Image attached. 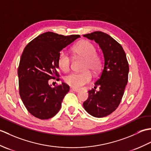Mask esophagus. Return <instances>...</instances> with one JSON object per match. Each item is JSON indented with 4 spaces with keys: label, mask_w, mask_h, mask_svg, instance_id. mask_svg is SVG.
I'll use <instances>...</instances> for the list:
<instances>
[{
    "label": "esophagus",
    "mask_w": 151,
    "mask_h": 151,
    "mask_svg": "<svg viewBox=\"0 0 151 151\" xmlns=\"http://www.w3.org/2000/svg\"><path fill=\"white\" fill-rule=\"evenodd\" d=\"M70 89H71L72 91H75V92H79L80 91V89H75V88H70Z\"/></svg>",
    "instance_id": "1"
}]
</instances>
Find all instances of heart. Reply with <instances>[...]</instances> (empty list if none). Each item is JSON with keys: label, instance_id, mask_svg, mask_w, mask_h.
Here are the masks:
<instances>
[{"label": "heart", "instance_id": "b5f03b06", "mask_svg": "<svg viewBox=\"0 0 151 151\" xmlns=\"http://www.w3.org/2000/svg\"><path fill=\"white\" fill-rule=\"evenodd\" d=\"M73 52L76 57L84 59L82 70L86 71L73 73L64 77V82L73 88H80L90 82L92 79L91 73H97L101 67V58L96 54V49L93 44L88 41H80L73 48ZM71 59L64 51H61L58 57V65L63 71H68L70 69Z\"/></svg>", "mask_w": 151, "mask_h": 151}]
</instances>
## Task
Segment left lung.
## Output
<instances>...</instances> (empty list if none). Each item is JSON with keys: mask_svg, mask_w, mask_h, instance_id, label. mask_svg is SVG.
<instances>
[{"mask_svg": "<svg viewBox=\"0 0 151 151\" xmlns=\"http://www.w3.org/2000/svg\"><path fill=\"white\" fill-rule=\"evenodd\" d=\"M99 44L104 56L103 69L95 87L88 91V99L83 103L86 111L95 117H103L116 110L128 82L129 67L123 47L108 34L97 31L83 35Z\"/></svg>", "mask_w": 151, "mask_h": 151, "instance_id": "left-lung-1", "label": "left lung"}]
</instances>
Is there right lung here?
<instances>
[{"label": "right lung", "instance_id": "1", "mask_svg": "<svg viewBox=\"0 0 151 151\" xmlns=\"http://www.w3.org/2000/svg\"><path fill=\"white\" fill-rule=\"evenodd\" d=\"M78 37L79 35L64 36L47 32L24 48L18 68L19 95L24 106L34 117L48 119L60 110L69 87L62 83L52 88L49 80L59 76L57 69L60 51Z\"/></svg>", "mask_w": 151, "mask_h": 151}]
</instances>
